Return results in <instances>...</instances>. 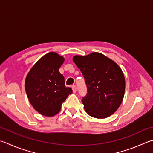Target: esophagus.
Segmentation results:
<instances>
[{
  "label": "esophagus",
  "mask_w": 153,
  "mask_h": 153,
  "mask_svg": "<svg viewBox=\"0 0 153 153\" xmlns=\"http://www.w3.org/2000/svg\"><path fill=\"white\" fill-rule=\"evenodd\" d=\"M71 88H72V90H73L74 93H76V91H77V87H76V85H73L71 86Z\"/></svg>",
  "instance_id": "1"
}]
</instances>
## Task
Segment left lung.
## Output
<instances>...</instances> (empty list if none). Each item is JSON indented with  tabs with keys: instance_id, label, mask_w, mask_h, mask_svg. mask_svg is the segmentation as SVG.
Instances as JSON below:
<instances>
[{
	"instance_id": "8db88e82",
	"label": "left lung",
	"mask_w": 153,
	"mask_h": 153,
	"mask_svg": "<svg viewBox=\"0 0 153 153\" xmlns=\"http://www.w3.org/2000/svg\"><path fill=\"white\" fill-rule=\"evenodd\" d=\"M84 77L87 94L84 109L91 117L107 118L120 106L124 95L125 79L120 67L109 58L94 52L73 58Z\"/></svg>"
}]
</instances>
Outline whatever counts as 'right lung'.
Wrapping results in <instances>:
<instances>
[{
    "instance_id": "add662e5",
    "label": "right lung",
    "mask_w": 153,
    "mask_h": 153,
    "mask_svg": "<svg viewBox=\"0 0 153 153\" xmlns=\"http://www.w3.org/2000/svg\"><path fill=\"white\" fill-rule=\"evenodd\" d=\"M64 58L50 52L35 63L27 74L25 90L33 107L43 116H53L59 112L72 89L66 87L59 69Z\"/></svg>"
}]
</instances>
